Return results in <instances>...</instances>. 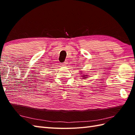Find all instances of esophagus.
I'll list each match as a JSON object with an SVG mask.
<instances>
[{
  "mask_svg": "<svg viewBox=\"0 0 135 135\" xmlns=\"http://www.w3.org/2000/svg\"><path fill=\"white\" fill-rule=\"evenodd\" d=\"M67 62H63V63H62V65L63 66H65V65H67Z\"/></svg>",
  "mask_w": 135,
  "mask_h": 135,
  "instance_id": "obj_1",
  "label": "esophagus"
}]
</instances>
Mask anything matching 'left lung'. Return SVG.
I'll return each instance as SVG.
<instances>
[{
	"label": "left lung",
	"mask_w": 135,
	"mask_h": 135,
	"mask_svg": "<svg viewBox=\"0 0 135 135\" xmlns=\"http://www.w3.org/2000/svg\"><path fill=\"white\" fill-rule=\"evenodd\" d=\"M83 76H84V78H86V76H87V75H83Z\"/></svg>",
	"instance_id": "1"
}]
</instances>
